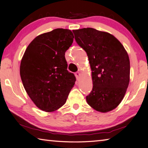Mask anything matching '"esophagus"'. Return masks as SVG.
I'll return each mask as SVG.
<instances>
[{
	"label": "esophagus",
	"mask_w": 148,
	"mask_h": 148,
	"mask_svg": "<svg viewBox=\"0 0 148 148\" xmlns=\"http://www.w3.org/2000/svg\"><path fill=\"white\" fill-rule=\"evenodd\" d=\"M75 76H76V78H77V79H78L79 76H80V72H76V73H75Z\"/></svg>",
	"instance_id": "obj_1"
}]
</instances>
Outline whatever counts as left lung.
Here are the masks:
<instances>
[{"mask_svg": "<svg viewBox=\"0 0 148 148\" xmlns=\"http://www.w3.org/2000/svg\"><path fill=\"white\" fill-rule=\"evenodd\" d=\"M76 41L87 52L92 71V90L87 103L96 111L107 112L123 100L130 77L127 51L112 34L92 28L72 30Z\"/></svg>", "mask_w": 148, "mask_h": 148, "instance_id": "1", "label": "left lung"}]
</instances>
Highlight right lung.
<instances>
[{
  "instance_id": "obj_1",
  "label": "right lung",
  "mask_w": 148,
  "mask_h": 148,
  "mask_svg": "<svg viewBox=\"0 0 148 148\" xmlns=\"http://www.w3.org/2000/svg\"><path fill=\"white\" fill-rule=\"evenodd\" d=\"M68 29L57 28L37 36L21 60L20 75L24 87L42 111H55L65 103L76 82L67 71L65 52L73 42Z\"/></svg>"
}]
</instances>
